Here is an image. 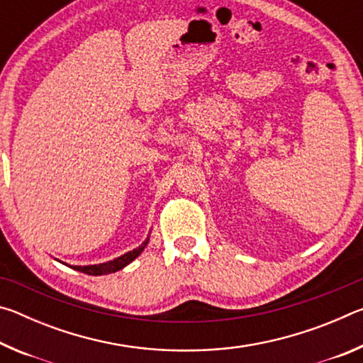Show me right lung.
Here are the masks:
<instances>
[{"label":"right lung","mask_w":363,"mask_h":363,"mask_svg":"<svg viewBox=\"0 0 363 363\" xmlns=\"http://www.w3.org/2000/svg\"><path fill=\"white\" fill-rule=\"evenodd\" d=\"M147 243H149V237H147V240L143 245H139L138 248H134L133 251H128V253L121 255L120 257H115L113 261H107V262H102V264H93V266H70V267L78 270V272H84L88 275L112 274V272H116V270L126 267L128 264L136 259V257L140 253H143L144 248L147 247Z\"/></svg>","instance_id":"right-lung-1"}]
</instances>
